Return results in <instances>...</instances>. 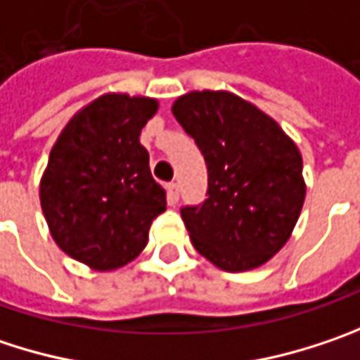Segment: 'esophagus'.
<instances>
[{"label":"esophagus","mask_w":360,"mask_h":360,"mask_svg":"<svg viewBox=\"0 0 360 360\" xmlns=\"http://www.w3.org/2000/svg\"><path fill=\"white\" fill-rule=\"evenodd\" d=\"M166 188H167V200H169L172 205H174V202H178V196H180V194H178V184H176V182H169Z\"/></svg>","instance_id":"esophagus-1"}]
</instances>
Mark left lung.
Listing matches in <instances>:
<instances>
[{"instance_id":"left-lung-1","label":"left lung","mask_w":360,"mask_h":360,"mask_svg":"<svg viewBox=\"0 0 360 360\" xmlns=\"http://www.w3.org/2000/svg\"><path fill=\"white\" fill-rule=\"evenodd\" d=\"M172 112L207 164V198L180 209L196 252L227 272L264 264L287 244L303 207L297 145L229 91H191Z\"/></svg>"}]
</instances>
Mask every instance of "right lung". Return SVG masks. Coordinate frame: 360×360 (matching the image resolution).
Here are the masks:
<instances>
[{
  "label": "right lung",
  "instance_id": "right-lung-1",
  "mask_svg": "<svg viewBox=\"0 0 360 360\" xmlns=\"http://www.w3.org/2000/svg\"><path fill=\"white\" fill-rule=\"evenodd\" d=\"M158 102L106 94L73 116L51 149L40 180V207L53 240L96 270L139 256L151 221L166 211L141 129Z\"/></svg>",
  "mask_w": 360,
  "mask_h": 360
}]
</instances>
